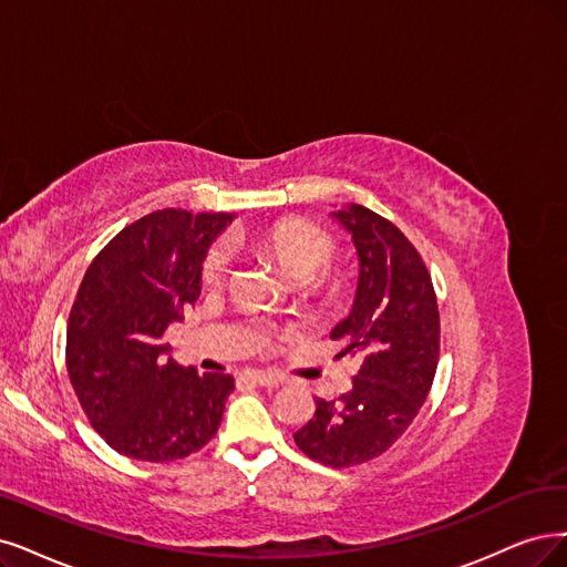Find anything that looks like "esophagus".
<instances>
[{
    "mask_svg": "<svg viewBox=\"0 0 567 567\" xmlns=\"http://www.w3.org/2000/svg\"><path fill=\"white\" fill-rule=\"evenodd\" d=\"M243 379L257 383V385H278V383H282V379L276 371H261V369L243 371Z\"/></svg>",
    "mask_w": 567,
    "mask_h": 567,
    "instance_id": "obj_1",
    "label": "esophagus"
}]
</instances>
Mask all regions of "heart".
<instances>
[{
  "mask_svg": "<svg viewBox=\"0 0 567 567\" xmlns=\"http://www.w3.org/2000/svg\"><path fill=\"white\" fill-rule=\"evenodd\" d=\"M245 245L257 249L259 255L276 261L287 276L301 282L310 295L324 299H337L346 280L341 272L331 270L327 264L337 255V240L322 226L308 219L287 217L272 221L245 238ZM228 272V249L213 245L203 257L200 278L205 285H219Z\"/></svg>",
  "mask_w": 567,
  "mask_h": 567,
  "instance_id": "heart-1",
  "label": "heart"
}]
</instances>
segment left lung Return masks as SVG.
I'll return each mask as SVG.
<instances>
[{
    "mask_svg": "<svg viewBox=\"0 0 567 567\" xmlns=\"http://www.w3.org/2000/svg\"><path fill=\"white\" fill-rule=\"evenodd\" d=\"M352 236L360 280L350 316L331 329L339 358H358L350 392L324 402L295 434L297 446L329 467L385 453L421 411L439 362V308L430 272L409 238L385 217L350 203L331 213Z\"/></svg>",
    "mask_w": 567,
    "mask_h": 567,
    "instance_id": "left-lung-1",
    "label": "left lung"
}]
</instances>
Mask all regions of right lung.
I'll use <instances>...</instances> for the list:
<instances>
[{
  "mask_svg": "<svg viewBox=\"0 0 567 567\" xmlns=\"http://www.w3.org/2000/svg\"><path fill=\"white\" fill-rule=\"evenodd\" d=\"M226 213L165 207L116 234L83 276L68 322V373L93 430L142 463H173L219 430L234 375L167 358V324L200 295Z\"/></svg>",
  "mask_w": 567,
  "mask_h": 567,
  "instance_id": "right-lung-1",
  "label": "right lung"
}]
</instances>
